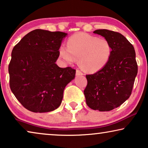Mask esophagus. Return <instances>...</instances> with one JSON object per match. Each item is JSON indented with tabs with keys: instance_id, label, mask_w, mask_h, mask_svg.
I'll return each instance as SVG.
<instances>
[{
	"instance_id": "obj_1",
	"label": "esophagus",
	"mask_w": 148,
	"mask_h": 148,
	"mask_svg": "<svg viewBox=\"0 0 148 148\" xmlns=\"http://www.w3.org/2000/svg\"><path fill=\"white\" fill-rule=\"evenodd\" d=\"M84 75V73H83L80 70H78V69H77L76 70V75Z\"/></svg>"
}]
</instances>
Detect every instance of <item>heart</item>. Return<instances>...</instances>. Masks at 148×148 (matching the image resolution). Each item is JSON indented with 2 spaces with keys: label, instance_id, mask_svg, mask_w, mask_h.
I'll list each match as a JSON object with an SVG mask.
<instances>
[{
  "label": "heart",
  "instance_id": "heart-1",
  "mask_svg": "<svg viewBox=\"0 0 148 148\" xmlns=\"http://www.w3.org/2000/svg\"><path fill=\"white\" fill-rule=\"evenodd\" d=\"M67 48H60V56L67 64L79 58V66L85 71L94 73L106 65L112 53V45L106 38L79 33L69 38Z\"/></svg>",
  "mask_w": 148,
  "mask_h": 148
}]
</instances>
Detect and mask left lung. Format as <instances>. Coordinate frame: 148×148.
<instances>
[{
	"label": "left lung",
	"instance_id": "obj_1",
	"mask_svg": "<svg viewBox=\"0 0 148 148\" xmlns=\"http://www.w3.org/2000/svg\"><path fill=\"white\" fill-rule=\"evenodd\" d=\"M94 33L110 42L112 53L104 68L94 74L86 75L88 84L84 92L90 108L110 111L131 96L138 69L135 51L132 44L119 32L97 29Z\"/></svg>",
	"mask_w": 148,
	"mask_h": 148
}]
</instances>
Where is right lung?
Here are the masks:
<instances>
[{"label":"right lung","instance_id":"add662e5","mask_svg":"<svg viewBox=\"0 0 148 148\" xmlns=\"http://www.w3.org/2000/svg\"><path fill=\"white\" fill-rule=\"evenodd\" d=\"M67 34L35 29L14 46L9 64L10 88L24 108L34 112L54 110L61 104L66 85L75 75L70 66L55 62Z\"/></svg>","mask_w":148,"mask_h":148}]
</instances>
